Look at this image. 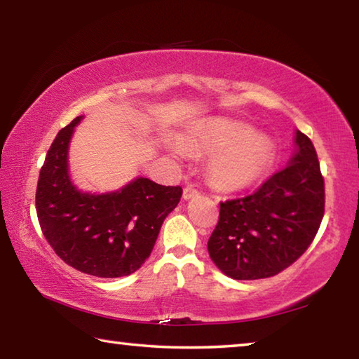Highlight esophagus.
Returning a JSON list of instances; mask_svg holds the SVG:
<instances>
[{"instance_id":"esophagus-1","label":"esophagus","mask_w":359,"mask_h":359,"mask_svg":"<svg viewBox=\"0 0 359 359\" xmlns=\"http://www.w3.org/2000/svg\"><path fill=\"white\" fill-rule=\"evenodd\" d=\"M198 194H199V191L193 185H187L184 188V199H190L193 196H198Z\"/></svg>"}]
</instances>
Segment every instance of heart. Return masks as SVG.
<instances>
[{
    "mask_svg": "<svg viewBox=\"0 0 359 359\" xmlns=\"http://www.w3.org/2000/svg\"><path fill=\"white\" fill-rule=\"evenodd\" d=\"M193 142L208 151H217L209 165V174L217 187L236 190L253 184L271 166L274 150L263 136L244 123L218 120L199 131ZM182 154L179 145H172Z\"/></svg>",
    "mask_w": 359,
    "mask_h": 359,
    "instance_id": "heart-1",
    "label": "heart"
}]
</instances>
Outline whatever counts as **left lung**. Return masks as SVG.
Segmentation results:
<instances>
[{
    "instance_id": "left-lung-1",
    "label": "left lung",
    "mask_w": 359,
    "mask_h": 359,
    "mask_svg": "<svg viewBox=\"0 0 359 359\" xmlns=\"http://www.w3.org/2000/svg\"><path fill=\"white\" fill-rule=\"evenodd\" d=\"M296 154L257 191L220 203L208 250L236 280L287 269L312 244L325 215V179L311 139L296 131Z\"/></svg>"
}]
</instances>
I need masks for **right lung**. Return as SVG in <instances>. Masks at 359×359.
Here are the masks:
<instances>
[{"label":"right lung","instance_id":"right-lung-1","mask_svg":"<svg viewBox=\"0 0 359 359\" xmlns=\"http://www.w3.org/2000/svg\"><path fill=\"white\" fill-rule=\"evenodd\" d=\"M79 121L58 131L41 168L36 214L42 234L66 264L83 274L130 276L150 257L182 187L139 177L114 193L79 191L68 175V145Z\"/></svg>","mask_w":359,"mask_h":359}]
</instances>
